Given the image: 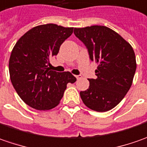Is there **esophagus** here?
Wrapping results in <instances>:
<instances>
[{"instance_id": "1", "label": "esophagus", "mask_w": 147, "mask_h": 147, "mask_svg": "<svg viewBox=\"0 0 147 147\" xmlns=\"http://www.w3.org/2000/svg\"><path fill=\"white\" fill-rule=\"evenodd\" d=\"M76 76V78L77 79V80L81 78V76H80V75H76V76Z\"/></svg>"}]
</instances>
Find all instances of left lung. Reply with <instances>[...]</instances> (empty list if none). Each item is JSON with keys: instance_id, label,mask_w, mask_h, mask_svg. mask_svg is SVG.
<instances>
[{"instance_id": "1", "label": "left lung", "mask_w": 147, "mask_h": 147, "mask_svg": "<svg viewBox=\"0 0 147 147\" xmlns=\"http://www.w3.org/2000/svg\"><path fill=\"white\" fill-rule=\"evenodd\" d=\"M74 34L86 46L89 58L98 64L96 79L80 91L86 107L98 112L114 108L130 89L136 71V57L130 44L111 28L91 26L75 28Z\"/></svg>"}]
</instances>
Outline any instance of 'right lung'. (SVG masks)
<instances>
[{"instance_id": "obj_1", "label": "right lung", "mask_w": 147, "mask_h": 147, "mask_svg": "<svg viewBox=\"0 0 147 147\" xmlns=\"http://www.w3.org/2000/svg\"><path fill=\"white\" fill-rule=\"evenodd\" d=\"M73 28L48 23L32 28L15 44L9 62V76L18 96L29 107L40 111L55 107L67 83L76 78L69 71L57 72L48 67Z\"/></svg>"}]
</instances>
